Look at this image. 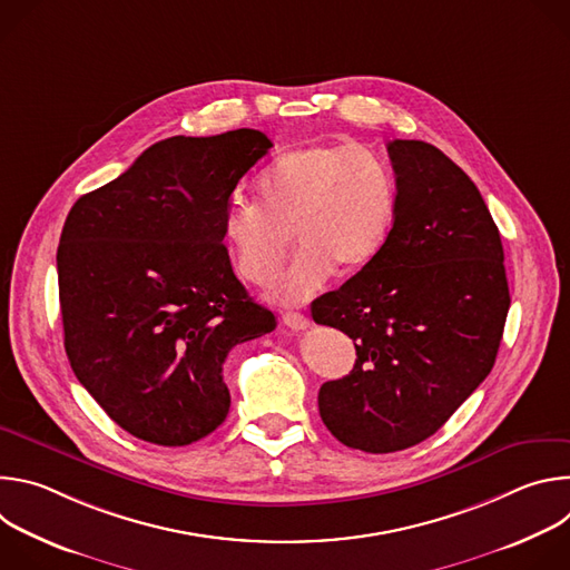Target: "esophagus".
Wrapping results in <instances>:
<instances>
[{"label":"esophagus","instance_id":"1","mask_svg":"<svg viewBox=\"0 0 570 570\" xmlns=\"http://www.w3.org/2000/svg\"><path fill=\"white\" fill-rule=\"evenodd\" d=\"M282 320H284L286 327L297 330V332H302V330H308V327H311V320H308L306 315H302V313H295V311L284 313V315H282Z\"/></svg>","mask_w":570,"mask_h":570}]
</instances>
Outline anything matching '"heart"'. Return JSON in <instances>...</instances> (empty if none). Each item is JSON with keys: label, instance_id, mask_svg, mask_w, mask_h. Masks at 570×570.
Instances as JSON below:
<instances>
[{"label": "heart", "instance_id": "1", "mask_svg": "<svg viewBox=\"0 0 570 570\" xmlns=\"http://www.w3.org/2000/svg\"><path fill=\"white\" fill-rule=\"evenodd\" d=\"M396 214V183L385 161L356 144H306L279 153L257 178V203H232L223 243L240 279L264 286L291 237L299 253L268 297L299 304L336 273H363L383 250Z\"/></svg>", "mask_w": 570, "mask_h": 570}]
</instances>
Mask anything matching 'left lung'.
Here are the masks:
<instances>
[{
	"label": "left lung",
	"mask_w": 570,
	"mask_h": 570,
	"mask_svg": "<svg viewBox=\"0 0 570 570\" xmlns=\"http://www.w3.org/2000/svg\"><path fill=\"white\" fill-rule=\"evenodd\" d=\"M387 153L396 214L385 246L311 306L356 345L354 370L322 383L320 417L365 453L440 431L492 372L510 311L501 234L471 178L420 139H392Z\"/></svg>",
	"instance_id": "8db88e82"
}]
</instances>
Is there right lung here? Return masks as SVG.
<instances>
[{
    "label": "right lung",
    "mask_w": 570,
    "mask_h": 570,
    "mask_svg": "<svg viewBox=\"0 0 570 570\" xmlns=\"http://www.w3.org/2000/svg\"><path fill=\"white\" fill-rule=\"evenodd\" d=\"M271 146L253 128L161 139L65 220L56 266L69 365L144 442L185 446L216 431L229 350L275 330L220 234L232 191Z\"/></svg>",
    "instance_id": "1"
}]
</instances>
